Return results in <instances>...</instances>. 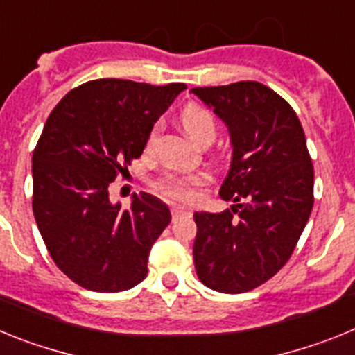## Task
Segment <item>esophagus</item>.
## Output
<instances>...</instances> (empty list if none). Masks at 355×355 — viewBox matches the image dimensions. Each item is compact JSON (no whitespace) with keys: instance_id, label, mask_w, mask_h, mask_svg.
Wrapping results in <instances>:
<instances>
[{"instance_id":"1","label":"esophagus","mask_w":355,"mask_h":355,"mask_svg":"<svg viewBox=\"0 0 355 355\" xmlns=\"http://www.w3.org/2000/svg\"><path fill=\"white\" fill-rule=\"evenodd\" d=\"M172 218H174V220H178V218H181V216H184V215H190V211H188L187 208H181V206H172Z\"/></svg>"}]
</instances>
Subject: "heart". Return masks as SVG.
I'll list each match as a JSON object with an SVG mask.
<instances>
[{"mask_svg": "<svg viewBox=\"0 0 355 355\" xmlns=\"http://www.w3.org/2000/svg\"><path fill=\"white\" fill-rule=\"evenodd\" d=\"M180 122L183 130L187 131L192 140H196L200 146H209L216 137V119L211 114V110L200 105H187L180 114ZM158 124L150 128L147 133L146 149L150 150L158 137ZM209 178L206 174H175L167 172L162 178L155 181L156 192L162 193L168 199L181 200V202H190L197 197V190L202 184H206Z\"/></svg>", "mask_w": 355, "mask_h": 355, "instance_id": "1", "label": "heart"}]
</instances>
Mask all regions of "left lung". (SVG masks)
Returning a JSON list of instances; mask_svg holds the SVG:
<instances>
[{
	"instance_id": "1",
	"label": "left lung",
	"mask_w": 355,
	"mask_h": 355,
	"mask_svg": "<svg viewBox=\"0 0 355 355\" xmlns=\"http://www.w3.org/2000/svg\"><path fill=\"white\" fill-rule=\"evenodd\" d=\"M190 92L227 124L233 162L220 197L238 202L193 215L196 270L211 290L245 293L286 265L311 215L315 171L306 135L290 103L258 81Z\"/></svg>"
}]
</instances>
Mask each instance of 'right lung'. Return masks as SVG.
<instances>
[{
  "instance_id": "obj_1",
  "label": "right lung",
  "mask_w": 355,
  "mask_h": 355,
  "mask_svg": "<svg viewBox=\"0 0 355 355\" xmlns=\"http://www.w3.org/2000/svg\"><path fill=\"white\" fill-rule=\"evenodd\" d=\"M184 89L92 80L46 121L31 158V206L55 265L85 290L115 293L146 279L149 250L171 211L146 192L122 209L110 202L108 187L142 156L149 130Z\"/></svg>"
}]
</instances>
